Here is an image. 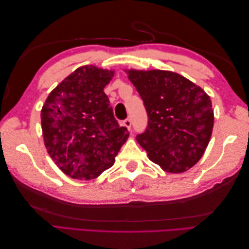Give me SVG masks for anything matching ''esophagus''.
I'll use <instances>...</instances> for the list:
<instances>
[{
    "mask_svg": "<svg viewBox=\"0 0 249 249\" xmlns=\"http://www.w3.org/2000/svg\"><path fill=\"white\" fill-rule=\"evenodd\" d=\"M123 124H124L125 127H127V129H128V130H130V129H131V120H130L129 118H127L126 120H124Z\"/></svg>",
    "mask_w": 249,
    "mask_h": 249,
    "instance_id": "esophagus-1",
    "label": "esophagus"
}]
</instances>
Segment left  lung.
I'll return each instance as SVG.
<instances>
[{
  "instance_id": "left-lung-1",
  "label": "left lung",
  "mask_w": 249,
  "mask_h": 249,
  "mask_svg": "<svg viewBox=\"0 0 249 249\" xmlns=\"http://www.w3.org/2000/svg\"><path fill=\"white\" fill-rule=\"evenodd\" d=\"M128 79L147 113V126L137 141L165 171L188 170L202 157L212 135L214 112L209 95L172 71L131 70Z\"/></svg>"
}]
</instances>
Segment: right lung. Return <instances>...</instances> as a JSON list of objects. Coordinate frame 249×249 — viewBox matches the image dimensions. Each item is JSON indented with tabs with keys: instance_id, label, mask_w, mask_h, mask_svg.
I'll return each mask as SVG.
<instances>
[{
	"instance_id": "right-lung-1",
	"label": "right lung",
	"mask_w": 249,
	"mask_h": 249,
	"mask_svg": "<svg viewBox=\"0 0 249 249\" xmlns=\"http://www.w3.org/2000/svg\"><path fill=\"white\" fill-rule=\"evenodd\" d=\"M112 77V71L79 67L49 94L41 109L47 151L72 178L91 179L109 169L129 136L104 92Z\"/></svg>"
}]
</instances>
